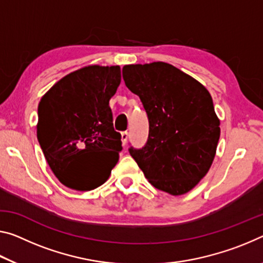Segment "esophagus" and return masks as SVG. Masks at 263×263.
Returning <instances> with one entry per match:
<instances>
[{"label": "esophagus", "instance_id": "1", "mask_svg": "<svg viewBox=\"0 0 263 263\" xmlns=\"http://www.w3.org/2000/svg\"><path fill=\"white\" fill-rule=\"evenodd\" d=\"M127 138H128V132L127 131L122 132V143H123V145L126 144Z\"/></svg>", "mask_w": 263, "mask_h": 263}]
</instances>
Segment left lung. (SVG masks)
Instances as JSON below:
<instances>
[{
  "label": "left lung",
  "mask_w": 263,
  "mask_h": 263,
  "mask_svg": "<svg viewBox=\"0 0 263 263\" xmlns=\"http://www.w3.org/2000/svg\"><path fill=\"white\" fill-rule=\"evenodd\" d=\"M123 79L148 118V138L128 152L156 189L191 191L206 176L220 138V120L206 87L176 66L154 62L125 65Z\"/></svg>",
  "instance_id": "1"
}]
</instances>
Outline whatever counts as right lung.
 Masks as SVG:
<instances>
[{"instance_id":"1","label":"right lung","mask_w":263,"mask_h":263,"mask_svg":"<svg viewBox=\"0 0 263 263\" xmlns=\"http://www.w3.org/2000/svg\"><path fill=\"white\" fill-rule=\"evenodd\" d=\"M120 68L92 65L58 81L39 104L37 139L62 184L90 191L109 178L122 151L109 102Z\"/></svg>"}]
</instances>
